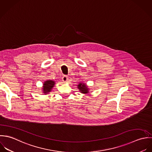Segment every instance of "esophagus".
<instances>
[{"label": "esophagus", "mask_w": 152, "mask_h": 152, "mask_svg": "<svg viewBox=\"0 0 152 152\" xmlns=\"http://www.w3.org/2000/svg\"><path fill=\"white\" fill-rule=\"evenodd\" d=\"M62 80H63L64 82H67V80H68V77H67L66 75H64V76L62 77Z\"/></svg>", "instance_id": "34e87169"}]
</instances>
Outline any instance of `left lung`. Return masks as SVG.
I'll list each match as a JSON object with an SVG mask.
<instances>
[{
	"label": "left lung",
	"mask_w": 152,
	"mask_h": 152,
	"mask_svg": "<svg viewBox=\"0 0 152 152\" xmlns=\"http://www.w3.org/2000/svg\"><path fill=\"white\" fill-rule=\"evenodd\" d=\"M77 88L79 89V91L82 93H89V89L87 88V86L86 84L83 83H79L77 85Z\"/></svg>",
	"instance_id": "left-lung-1"
}]
</instances>
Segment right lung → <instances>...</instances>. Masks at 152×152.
<instances>
[{
    "label": "right lung",
    "instance_id": "obj_1",
    "mask_svg": "<svg viewBox=\"0 0 152 152\" xmlns=\"http://www.w3.org/2000/svg\"><path fill=\"white\" fill-rule=\"evenodd\" d=\"M55 82L53 80H49L45 81L43 83V86L42 88L43 93L46 94L52 91V89L55 86Z\"/></svg>",
    "mask_w": 152,
    "mask_h": 152
}]
</instances>
